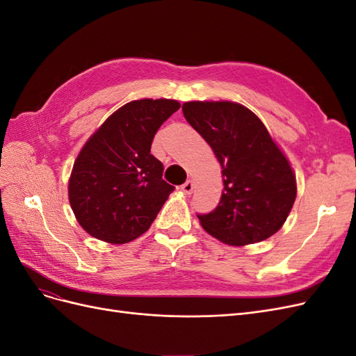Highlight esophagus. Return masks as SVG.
Masks as SVG:
<instances>
[{"label": "esophagus", "instance_id": "obj_1", "mask_svg": "<svg viewBox=\"0 0 356 356\" xmlns=\"http://www.w3.org/2000/svg\"><path fill=\"white\" fill-rule=\"evenodd\" d=\"M181 190H182V193H184V195H191L193 190H195V182L188 179L187 182H184V184L181 186Z\"/></svg>", "mask_w": 356, "mask_h": 356}]
</instances>
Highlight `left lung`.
I'll return each instance as SVG.
<instances>
[{
  "instance_id": "1",
  "label": "left lung",
  "mask_w": 356,
  "mask_h": 356,
  "mask_svg": "<svg viewBox=\"0 0 356 356\" xmlns=\"http://www.w3.org/2000/svg\"><path fill=\"white\" fill-rule=\"evenodd\" d=\"M182 113L222 169L218 207L197 215L203 230L232 246L270 238L293 209L297 181L264 123L250 108L230 101H190L182 104Z\"/></svg>"
}]
</instances>
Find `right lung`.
<instances>
[{"label":"right lung","mask_w":356,"mask_h":356,"mask_svg":"<svg viewBox=\"0 0 356 356\" xmlns=\"http://www.w3.org/2000/svg\"><path fill=\"white\" fill-rule=\"evenodd\" d=\"M179 106L165 98L127 102L86 141L68 181L71 209L84 232L122 245L149 229L174 191L149 149L159 127Z\"/></svg>","instance_id":"obj_1"}]
</instances>
